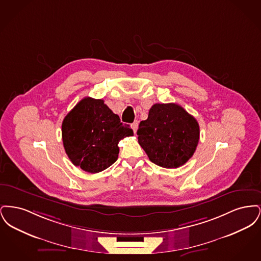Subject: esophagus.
Returning a JSON list of instances; mask_svg holds the SVG:
<instances>
[{"label":"esophagus","instance_id":"obj_1","mask_svg":"<svg viewBox=\"0 0 261 261\" xmlns=\"http://www.w3.org/2000/svg\"><path fill=\"white\" fill-rule=\"evenodd\" d=\"M138 125H139V121H134L132 125H131V127H132V129H133V131H134V133L136 134L137 129H138Z\"/></svg>","mask_w":261,"mask_h":261}]
</instances>
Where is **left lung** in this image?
<instances>
[{
	"label": "left lung",
	"mask_w": 261,
	"mask_h": 261,
	"mask_svg": "<svg viewBox=\"0 0 261 261\" xmlns=\"http://www.w3.org/2000/svg\"><path fill=\"white\" fill-rule=\"evenodd\" d=\"M138 142L149 161L164 168H177L194 154L199 140L197 119L176 103H154L148 119L140 122Z\"/></svg>",
	"instance_id": "left-lung-1"
}]
</instances>
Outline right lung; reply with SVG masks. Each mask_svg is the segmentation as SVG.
Returning <instances> with one entry per match:
<instances>
[{
    "label": "right lung",
    "instance_id": "1",
    "mask_svg": "<svg viewBox=\"0 0 261 261\" xmlns=\"http://www.w3.org/2000/svg\"><path fill=\"white\" fill-rule=\"evenodd\" d=\"M63 147L75 166L98 173L117 161L118 142L133 136L129 125L102 99L86 97L67 113L62 124Z\"/></svg>",
    "mask_w": 261,
    "mask_h": 261
}]
</instances>
